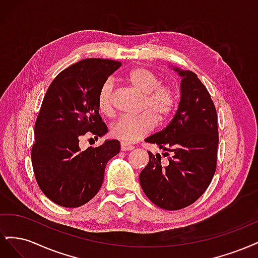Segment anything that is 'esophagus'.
Instances as JSON below:
<instances>
[{
  "label": "esophagus",
  "mask_w": 258,
  "mask_h": 258,
  "mask_svg": "<svg viewBox=\"0 0 258 258\" xmlns=\"http://www.w3.org/2000/svg\"><path fill=\"white\" fill-rule=\"evenodd\" d=\"M134 146L132 145H129V144H127V143H123V142H121L120 143V150L121 151H123V152H127V151H132L134 150Z\"/></svg>",
  "instance_id": "34e87169"
}]
</instances>
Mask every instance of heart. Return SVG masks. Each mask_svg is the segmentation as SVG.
<instances>
[{
  "instance_id": "heart-1",
  "label": "heart",
  "mask_w": 258,
  "mask_h": 258,
  "mask_svg": "<svg viewBox=\"0 0 258 258\" xmlns=\"http://www.w3.org/2000/svg\"><path fill=\"white\" fill-rule=\"evenodd\" d=\"M127 83L139 93L143 95L141 110L144 112L136 116H121L112 126L110 134L123 143H134L151 134L156 120L165 122L173 113L176 105V95L168 85H162L159 77L151 70L140 67L127 74ZM113 82L106 81L98 92L97 103L100 112L104 115L112 113Z\"/></svg>"
}]
</instances>
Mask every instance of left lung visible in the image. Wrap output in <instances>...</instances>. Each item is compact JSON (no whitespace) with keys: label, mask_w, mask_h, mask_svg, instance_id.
Instances as JSON below:
<instances>
[{"label":"left lung","mask_w":258,"mask_h":258,"mask_svg":"<svg viewBox=\"0 0 258 258\" xmlns=\"http://www.w3.org/2000/svg\"><path fill=\"white\" fill-rule=\"evenodd\" d=\"M181 77V100L168 126L145 139L168 152L169 163L148 152L140 173L146 197L157 207L174 211L190 206L210 185L216 169L218 129L216 110L206 86L188 70L172 68Z\"/></svg>","instance_id":"obj_1"}]
</instances>
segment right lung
Listing matches in <instances>:
<instances>
[{
    "mask_svg": "<svg viewBox=\"0 0 258 258\" xmlns=\"http://www.w3.org/2000/svg\"><path fill=\"white\" fill-rule=\"evenodd\" d=\"M120 62L89 58L67 68L52 81L35 121L31 158L36 182L54 204L77 208L96 196L107 161L120 151L117 140L81 150L85 135L103 137L98 92Z\"/></svg>",
    "mask_w": 258,
    "mask_h": 258,
    "instance_id": "1",
    "label": "right lung"
}]
</instances>
